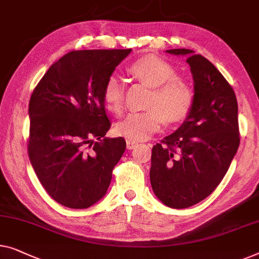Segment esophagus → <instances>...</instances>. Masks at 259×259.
Returning a JSON list of instances; mask_svg holds the SVG:
<instances>
[{"label":"esophagus","instance_id":"34e87169","mask_svg":"<svg viewBox=\"0 0 259 259\" xmlns=\"http://www.w3.org/2000/svg\"><path fill=\"white\" fill-rule=\"evenodd\" d=\"M126 146H127V149H133L136 148L138 146V142L132 140V139H127L126 140Z\"/></svg>","mask_w":259,"mask_h":259}]
</instances>
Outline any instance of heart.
Wrapping results in <instances>:
<instances>
[{
  "label": "heart",
  "instance_id": "obj_1",
  "mask_svg": "<svg viewBox=\"0 0 259 259\" xmlns=\"http://www.w3.org/2000/svg\"><path fill=\"white\" fill-rule=\"evenodd\" d=\"M127 71L140 83L152 88L146 105L151 110L126 115L115 126L118 134L134 141L145 140L159 131L163 120L173 125L188 117L195 102L194 89L178 76V71L170 63L148 55L133 62ZM103 99L113 113L122 110L123 91L117 78L111 77L105 83Z\"/></svg>",
  "mask_w": 259,
  "mask_h": 259
}]
</instances>
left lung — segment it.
<instances>
[{"label":"left lung","instance_id":"8db88e82","mask_svg":"<svg viewBox=\"0 0 259 259\" xmlns=\"http://www.w3.org/2000/svg\"><path fill=\"white\" fill-rule=\"evenodd\" d=\"M167 52L188 57L195 102L182 125L153 146L149 179L163 204L185 209L208 197L229 169L239 146L238 106L230 84L207 58L189 49Z\"/></svg>","mask_w":259,"mask_h":259}]
</instances>
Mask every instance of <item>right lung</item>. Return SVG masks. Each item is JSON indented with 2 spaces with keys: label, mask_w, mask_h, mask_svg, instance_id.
Returning <instances> with one entry per match:
<instances>
[{
  "label": "right lung",
  "mask_w": 259,
  "mask_h": 259,
  "mask_svg": "<svg viewBox=\"0 0 259 259\" xmlns=\"http://www.w3.org/2000/svg\"><path fill=\"white\" fill-rule=\"evenodd\" d=\"M132 49L71 51L54 63L29 102V159L47 193L71 209L106 194L125 139L104 138L111 122L103 89Z\"/></svg>",
  "instance_id": "obj_1"
}]
</instances>
